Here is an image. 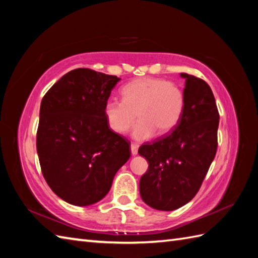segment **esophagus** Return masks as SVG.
<instances>
[{"label":"esophagus","instance_id":"esophagus-1","mask_svg":"<svg viewBox=\"0 0 258 258\" xmlns=\"http://www.w3.org/2000/svg\"><path fill=\"white\" fill-rule=\"evenodd\" d=\"M138 152H139V145L131 144V153H132V155H138Z\"/></svg>","mask_w":258,"mask_h":258}]
</instances>
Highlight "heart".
<instances>
[{
	"mask_svg": "<svg viewBox=\"0 0 258 258\" xmlns=\"http://www.w3.org/2000/svg\"><path fill=\"white\" fill-rule=\"evenodd\" d=\"M122 101L108 100L104 116L113 132L125 134L140 118L133 131L135 140L166 134L179 122L184 108V94L179 87L158 78H141L128 82L120 91ZM137 115H135V114Z\"/></svg>",
	"mask_w": 258,
	"mask_h": 258,
	"instance_id": "b5f03b06",
	"label": "heart"
}]
</instances>
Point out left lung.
Here are the masks:
<instances>
[{"instance_id": "left-lung-1", "label": "left lung", "mask_w": 258, "mask_h": 258, "mask_svg": "<svg viewBox=\"0 0 258 258\" xmlns=\"http://www.w3.org/2000/svg\"><path fill=\"white\" fill-rule=\"evenodd\" d=\"M185 79L184 108L171 133L139 149L149 162L140 179L142 200L158 211L184 206L199 191L217 150L220 114L205 81L180 73Z\"/></svg>"}]
</instances>
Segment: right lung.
Wrapping results in <instances>:
<instances>
[{"mask_svg":"<svg viewBox=\"0 0 258 258\" xmlns=\"http://www.w3.org/2000/svg\"><path fill=\"white\" fill-rule=\"evenodd\" d=\"M119 80L76 69L63 75L41 102L36 150L42 174L69 204L101 201L131 156L128 140L114 133L104 116V105Z\"/></svg>","mask_w":258,"mask_h":258,"instance_id":"right-lung-1","label":"right lung"}]
</instances>
